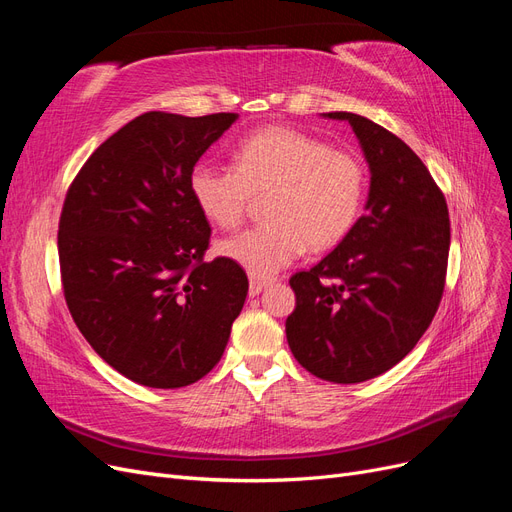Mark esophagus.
Here are the masks:
<instances>
[{"instance_id": "obj_1", "label": "esophagus", "mask_w": 512, "mask_h": 512, "mask_svg": "<svg viewBox=\"0 0 512 512\" xmlns=\"http://www.w3.org/2000/svg\"><path fill=\"white\" fill-rule=\"evenodd\" d=\"M271 284V280H260V277H250V297H256Z\"/></svg>"}]
</instances>
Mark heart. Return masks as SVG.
Returning a JSON list of instances; mask_svg holds the SVG:
<instances>
[{
    "label": "heart",
    "instance_id": "1",
    "mask_svg": "<svg viewBox=\"0 0 512 512\" xmlns=\"http://www.w3.org/2000/svg\"><path fill=\"white\" fill-rule=\"evenodd\" d=\"M237 168L198 162L188 179L194 205L220 228H235L254 196L269 194V224L218 243V254L254 277H271L305 247L331 250L352 230L367 175L359 156L301 130L271 126L239 143Z\"/></svg>",
    "mask_w": 512,
    "mask_h": 512
}]
</instances>
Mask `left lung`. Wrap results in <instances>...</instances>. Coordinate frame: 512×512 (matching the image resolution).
Returning <instances> with one entry per match:
<instances>
[{
  "mask_svg": "<svg viewBox=\"0 0 512 512\" xmlns=\"http://www.w3.org/2000/svg\"><path fill=\"white\" fill-rule=\"evenodd\" d=\"M348 121L369 166L365 213L309 271L294 273L288 346L309 374L335 384L376 378L423 337L444 290L451 222L416 153L378 123Z\"/></svg>",
  "mask_w": 512,
  "mask_h": 512,
  "instance_id": "left-lung-1",
  "label": "left lung"
}]
</instances>
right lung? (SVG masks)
Here are the masks:
<instances>
[{
	"label": "right lung",
	"instance_id": "1",
	"mask_svg": "<svg viewBox=\"0 0 512 512\" xmlns=\"http://www.w3.org/2000/svg\"><path fill=\"white\" fill-rule=\"evenodd\" d=\"M237 119H132L91 153L61 209V284L76 327L121 376L151 389L207 376L247 297L239 265L205 262L211 228L188 188Z\"/></svg>",
	"mask_w": 512,
	"mask_h": 512
}]
</instances>
